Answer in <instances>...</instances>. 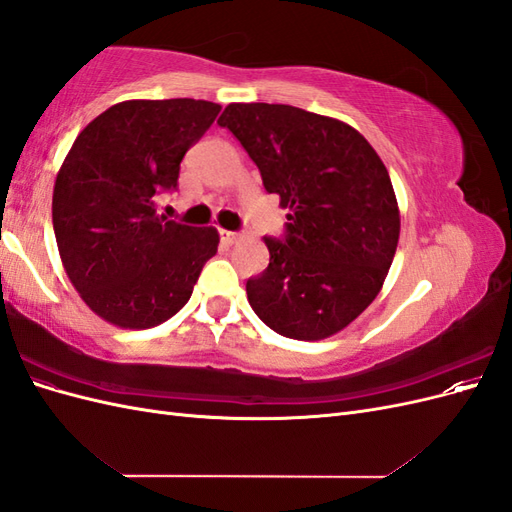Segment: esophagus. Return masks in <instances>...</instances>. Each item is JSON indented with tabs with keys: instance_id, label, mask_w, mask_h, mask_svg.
Wrapping results in <instances>:
<instances>
[{
	"instance_id": "34e87169",
	"label": "esophagus",
	"mask_w": 512,
	"mask_h": 512,
	"mask_svg": "<svg viewBox=\"0 0 512 512\" xmlns=\"http://www.w3.org/2000/svg\"><path fill=\"white\" fill-rule=\"evenodd\" d=\"M220 239H222V243L232 245V243L239 241V235H237V232H230V230H220Z\"/></svg>"
}]
</instances>
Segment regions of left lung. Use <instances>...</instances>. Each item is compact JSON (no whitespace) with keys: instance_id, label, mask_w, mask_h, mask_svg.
<instances>
[{"instance_id":"obj_1","label":"left lung","mask_w":512,"mask_h":512,"mask_svg":"<svg viewBox=\"0 0 512 512\" xmlns=\"http://www.w3.org/2000/svg\"><path fill=\"white\" fill-rule=\"evenodd\" d=\"M288 209L286 237H265L269 267L245 284L269 329L331 337L378 297L399 241L389 170L348 123L288 104L232 102L218 119Z\"/></svg>"}]
</instances>
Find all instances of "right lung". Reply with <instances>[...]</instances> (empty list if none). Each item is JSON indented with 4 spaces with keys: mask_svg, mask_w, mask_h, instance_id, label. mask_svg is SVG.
I'll return each instance as SVG.
<instances>
[{
    "mask_svg": "<svg viewBox=\"0 0 512 512\" xmlns=\"http://www.w3.org/2000/svg\"><path fill=\"white\" fill-rule=\"evenodd\" d=\"M220 111L192 98L119 102L87 123L59 168L61 262L91 312L115 327L149 329L175 316L218 252V230L160 218L153 198L177 188L185 151Z\"/></svg>",
    "mask_w": 512,
    "mask_h": 512,
    "instance_id": "right-lung-1",
    "label": "right lung"
}]
</instances>
